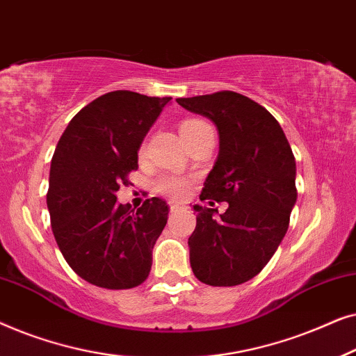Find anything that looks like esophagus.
I'll use <instances>...</instances> for the list:
<instances>
[{"instance_id": "obj_1", "label": "esophagus", "mask_w": 356, "mask_h": 356, "mask_svg": "<svg viewBox=\"0 0 356 356\" xmlns=\"http://www.w3.org/2000/svg\"><path fill=\"white\" fill-rule=\"evenodd\" d=\"M181 207H183L181 202H170V211H178V209Z\"/></svg>"}]
</instances>
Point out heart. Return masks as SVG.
<instances>
[{"mask_svg": "<svg viewBox=\"0 0 356 356\" xmlns=\"http://www.w3.org/2000/svg\"><path fill=\"white\" fill-rule=\"evenodd\" d=\"M206 128H211L206 121L189 118L181 121V124H179V134H181L184 143H188L189 139L194 138V136L201 133V131ZM188 186L189 181L184 177H181V175H163V177H160L157 179V183H155L157 191L170 197L184 196V194L188 193Z\"/></svg>", "mask_w": 356, "mask_h": 356, "instance_id": "obj_1", "label": "heart"}]
</instances>
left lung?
Segmentation results:
<instances>
[{"mask_svg":"<svg viewBox=\"0 0 356 356\" xmlns=\"http://www.w3.org/2000/svg\"><path fill=\"white\" fill-rule=\"evenodd\" d=\"M177 102L216 124L218 155L201 201L228 202L223 213L193 206L191 269L212 286L245 284L264 269L289 230L296 202L293 152L279 121L245 95L223 90Z\"/></svg>","mask_w":356,"mask_h":356,"instance_id":"1","label":"left lung"}]
</instances>
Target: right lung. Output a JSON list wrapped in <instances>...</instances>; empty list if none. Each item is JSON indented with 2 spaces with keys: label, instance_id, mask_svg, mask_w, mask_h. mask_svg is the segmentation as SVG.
Wrapping results in <instances>:
<instances>
[{
  "label": "right lung",
  "instance_id": "obj_1",
  "mask_svg": "<svg viewBox=\"0 0 356 356\" xmlns=\"http://www.w3.org/2000/svg\"><path fill=\"white\" fill-rule=\"evenodd\" d=\"M172 97L115 90L86 105L58 140L47 206L63 257L81 279L108 290L143 284L167 225L163 199L138 211L116 202L120 184L138 170V150Z\"/></svg>",
  "mask_w": 356,
  "mask_h": 356
}]
</instances>
